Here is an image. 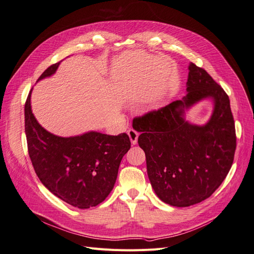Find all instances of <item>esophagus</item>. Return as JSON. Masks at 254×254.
Instances as JSON below:
<instances>
[{
    "label": "esophagus",
    "instance_id": "obj_1",
    "mask_svg": "<svg viewBox=\"0 0 254 254\" xmlns=\"http://www.w3.org/2000/svg\"><path fill=\"white\" fill-rule=\"evenodd\" d=\"M128 135H129V139L131 141L132 145H135L137 143V137H139V132L135 131L134 129H129L127 131Z\"/></svg>",
    "mask_w": 254,
    "mask_h": 254
}]
</instances>
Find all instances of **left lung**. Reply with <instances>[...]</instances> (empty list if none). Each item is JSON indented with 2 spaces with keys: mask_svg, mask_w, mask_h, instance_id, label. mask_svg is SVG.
Here are the masks:
<instances>
[{
  "mask_svg": "<svg viewBox=\"0 0 254 254\" xmlns=\"http://www.w3.org/2000/svg\"><path fill=\"white\" fill-rule=\"evenodd\" d=\"M188 94L136 118L137 143L146 156L148 178L157 196L173 206L203 201L225 180L234 160L236 134L230 99L202 67L189 65ZM205 98L214 102L205 126L190 125L186 109Z\"/></svg>",
  "mask_w": 254,
  "mask_h": 254,
  "instance_id": "8db88e82",
  "label": "left lung"
}]
</instances>
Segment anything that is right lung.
I'll return each mask as SVG.
<instances>
[{"label":"right lung","instance_id":"right-lung-1","mask_svg":"<svg viewBox=\"0 0 254 254\" xmlns=\"http://www.w3.org/2000/svg\"><path fill=\"white\" fill-rule=\"evenodd\" d=\"M59 64L49 66L38 80L52 76ZM30 94L32 91L24 109L25 133L38 178L51 193L78 209L103 202L114 187L123 157L130 149L128 134L96 131L70 137L53 134L34 117Z\"/></svg>","mask_w":254,"mask_h":254}]
</instances>
